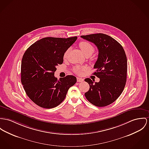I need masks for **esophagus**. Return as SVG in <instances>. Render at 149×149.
Returning <instances> with one entry per match:
<instances>
[{"instance_id": "esophagus-1", "label": "esophagus", "mask_w": 149, "mask_h": 149, "mask_svg": "<svg viewBox=\"0 0 149 149\" xmlns=\"http://www.w3.org/2000/svg\"><path fill=\"white\" fill-rule=\"evenodd\" d=\"M77 81H78V82H81V81H83V79H82V78H77Z\"/></svg>"}]
</instances>
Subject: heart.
Returning <instances> with one entry per match:
<instances>
[{"label":"heart","instance_id":"obj_1","mask_svg":"<svg viewBox=\"0 0 149 149\" xmlns=\"http://www.w3.org/2000/svg\"><path fill=\"white\" fill-rule=\"evenodd\" d=\"M79 47H80L82 52L86 56H90L93 54V53L95 51V47L93 46L91 44L87 41H82L79 44ZM70 49H68L64 53L63 57L64 58H66L68 54H69ZM87 69L86 66H75L73 70L75 73L77 74L80 75L83 73V71H84Z\"/></svg>","mask_w":149,"mask_h":149}]
</instances>
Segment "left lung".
Returning <instances> with one entry per match:
<instances>
[{"instance_id":"obj_1","label":"left lung","mask_w":149,"mask_h":149,"mask_svg":"<svg viewBox=\"0 0 149 149\" xmlns=\"http://www.w3.org/2000/svg\"><path fill=\"white\" fill-rule=\"evenodd\" d=\"M81 37L93 43L99 50L93 75L100 81L84 79L90 85L85 96L95 106H107L117 100L125 86L127 68L125 52L121 45L108 35L97 33Z\"/></svg>"}]
</instances>
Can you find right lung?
I'll use <instances>...</instances> for the list:
<instances>
[{
	"instance_id": "add662e5",
	"label": "right lung",
	"mask_w": 149,
	"mask_h": 149,
	"mask_svg": "<svg viewBox=\"0 0 149 149\" xmlns=\"http://www.w3.org/2000/svg\"><path fill=\"white\" fill-rule=\"evenodd\" d=\"M77 37L67 38H43L29 46L23 55L21 81L30 99L47 109L56 107L66 97L70 87L77 78L68 75L57 78L54 72L62 64L65 52L77 40Z\"/></svg>"
}]
</instances>
